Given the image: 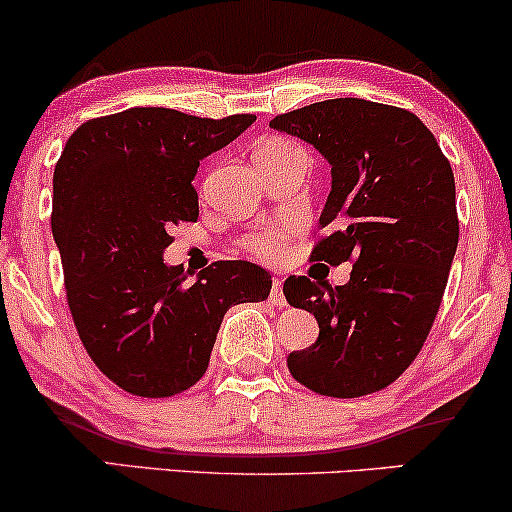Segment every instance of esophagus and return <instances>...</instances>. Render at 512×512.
Wrapping results in <instances>:
<instances>
[{"label":"esophagus","instance_id":"1","mask_svg":"<svg viewBox=\"0 0 512 512\" xmlns=\"http://www.w3.org/2000/svg\"><path fill=\"white\" fill-rule=\"evenodd\" d=\"M269 301H272L274 305H279V308H284V305H286L284 284H281V279H274L272 281V293H269Z\"/></svg>","mask_w":512,"mask_h":512}]
</instances>
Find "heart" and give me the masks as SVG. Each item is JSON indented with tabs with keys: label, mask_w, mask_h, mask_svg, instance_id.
Returning <instances> with one entry per match:
<instances>
[{
	"label": "heart",
	"mask_w": 512,
	"mask_h": 512,
	"mask_svg": "<svg viewBox=\"0 0 512 512\" xmlns=\"http://www.w3.org/2000/svg\"><path fill=\"white\" fill-rule=\"evenodd\" d=\"M298 146L286 142V139H264V142L255 149V158H269V156H281L296 151ZM245 248L252 255L262 257V260H276L286 248V231L281 228H260V231L250 233L245 238Z\"/></svg>",
	"instance_id": "1"
}]
</instances>
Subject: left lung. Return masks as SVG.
<instances>
[{"mask_svg":"<svg viewBox=\"0 0 512 512\" xmlns=\"http://www.w3.org/2000/svg\"><path fill=\"white\" fill-rule=\"evenodd\" d=\"M269 127L315 146L332 168L310 260L354 262L332 289L289 276L284 296L315 315L320 337L291 351L298 383L327 397H361L395 383L424 346L460 238L455 175L414 113L332 98L276 115Z\"/></svg>","mask_w":512,"mask_h":512,"instance_id":"obj_1","label":"left lung"}]
</instances>
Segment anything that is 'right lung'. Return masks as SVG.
<instances>
[{
  "label": "right lung",
  "instance_id": "add662e5",
  "mask_svg": "<svg viewBox=\"0 0 512 512\" xmlns=\"http://www.w3.org/2000/svg\"><path fill=\"white\" fill-rule=\"evenodd\" d=\"M255 120L129 108L84 122L64 144L52 236L69 310L91 361L125 392L170 397L195 385L226 310L272 291V274L245 260L214 262L195 281L163 262L170 228L199 216V161Z\"/></svg>",
  "mask_w": 512,
  "mask_h": 512
}]
</instances>
